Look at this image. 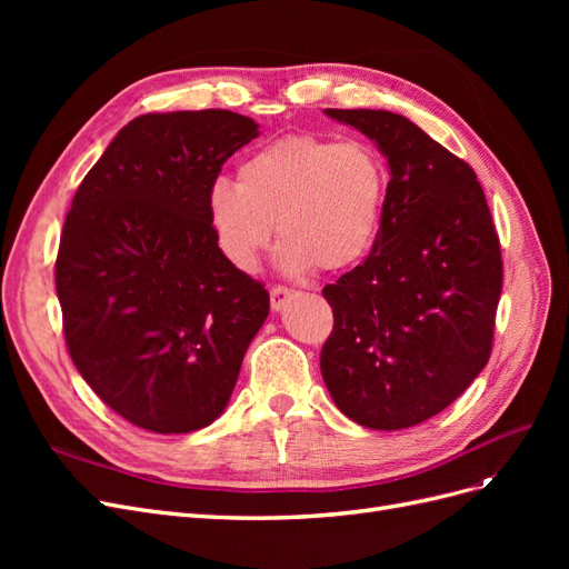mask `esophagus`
I'll list each match as a JSON object with an SVG mask.
<instances>
[{"label":"esophagus","instance_id":"34e87169","mask_svg":"<svg viewBox=\"0 0 569 569\" xmlns=\"http://www.w3.org/2000/svg\"><path fill=\"white\" fill-rule=\"evenodd\" d=\"M291 297H295V291H291V289L280 287V284L272 287V289H270V306H272V311L280 313L282 308H284V303H287Z\"/></svg>","mask_w":569,"mask_h":569}]
</instances>
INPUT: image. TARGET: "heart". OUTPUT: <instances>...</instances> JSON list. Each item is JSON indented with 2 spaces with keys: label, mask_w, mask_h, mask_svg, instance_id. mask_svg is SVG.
Returning a JSON list of instances; mask_svg holds the SVG:
<instances>
[{
  "label": "heart",
  "mask_w": 569,
  "mask_h": 569,
  "mask_svg": "<svg viewBox=\"0 0 569 569\" xmlns=\"http://www.w3.org/2000/svg\"><path fill=\"white\" fill-rule=\"evenodd\" d=\"M387 166L370 144L284 134L237 168V184L216 180L206 209L220 251L253 272L274 222L278 266L287 274L358 266L380 237Z\"/></svg>",
  "instance_id": "obj_1"
}]
</instances>
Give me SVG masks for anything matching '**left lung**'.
<instances>
[{
    "instance_id": "obj_1",
    "label": "left lung",
    "mask_w": 569,
    "mask_h": 569,
    "mask_svg": "<svg viewBox=\"0 0 569 569\" xmlns=\"http://www.w3.org/2000/svg\"><path fill=\"white\" fill-rule=\"evenodd\" d=\"M389 166L380 237L363 263L322 289L335 327L320 353L327 391L370 429L429 420L491 356L501 244L475 170L406 116L325 109Z\"/></svg>"
}]
</instances>
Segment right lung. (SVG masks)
I'll return each mask as SVG.
<instances>
[{"label":"right lung","instance_id":"add662e5","mask_svg":"<svg viewBox=\"0 0 569 569\" xmlns=\"http://www.w3.org/2000/svg\"><path fill=\"white\" fill-rule=\"evenodd\" d=\"M258 137L222 109L147 113L113 137L63 222L57 295L82 380L128 422L187 435L226 410L270 311L209 222L222 163Z\"/></svg>","mask_w":569,"mask_h":569}]
</instances>
